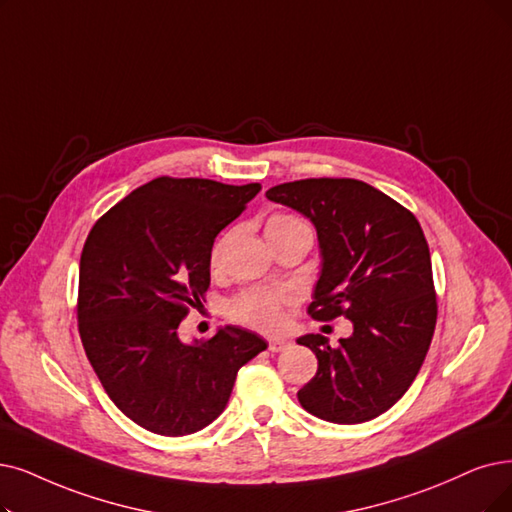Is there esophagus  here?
I'll list each match as a JSON object with an SVG mask.
<instances>
[{
  "mask_svg": "<svg viewBox=\"0 0 512 512\" xmlns=\"http://www.w3.org/2000/svg\"><path fill=\"white\" fill-rule=\"evenodd\" d=\"M290 344H292V342H290L288 338H271V340H269V351H271V353L288 351Z\"/></svg>",
  "mask_w": 512,
  "mask_h": 512,
  "instance_id": "obj_1",
  "label": "esophagus"
}]
</instances>
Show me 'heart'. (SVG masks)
<instances>
[{
  "instance_id": "obj_1",
  "label": "heart",
  "mask_w": 512,
  "mask_h": 512,
  "mask_svg": "<svg viewBox=\"0 0 512 512\" xmlns=\"http://www.w3.org/2000/svg\"><path fill=\"white\" fill-rule=\"evenodd\" d=\"M309 229L306 222L300 220L294 214H275L269 218L267 222V239L269 243L288 237L296 231ZM224 248H227V237L218 239L212 245L210 252V267L218 269L222 256H224ZM294 302V296L290 292L283 290H264V288H252L245 290L241 294H237L229 306H227V315L248 327H254V330L260 332H275L283 325L285 321V309Z\"/></svg>"
}]
</instances>
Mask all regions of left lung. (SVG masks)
I'll return each mask as SVG.
<instances>
[{
  "label": "left lung",
  "instance_id": "left-lung-1",
  "mask_svg": "<svg viewBox=\"0 0 512 512\" xmlns=\"http://www.w3.org/2000/svg\"><path fill=\"white\" fill-rule=\"evenodd\" d=\"M267 197L317 229L323 264L309 315L353 321V336L338 346L321 334L298 338L319 361L298 391L300 405L336 424L384 414L412 386L435 334L437 294L420 222L355 178L283 182Z\"/></svg>",
  "mask_w": 512,
  "mask_h": 512
}]
</instances>
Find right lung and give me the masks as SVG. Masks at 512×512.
<instances>
[{
  "label": "right lung",
  "mask_w": 512,
  "mask_h": 512,
  "mask_svg": "<svg viewBox=\"0 0 512 512\" xmlns=\"http://www.w3.org/2000/svg\"><path fill=\"white\" fill-rule=\"evenodd\" d=\"M262 187L159 176L102 214L79 260L77 327L111 401L138 426L182 437L214 422L239 367L267 349L227 325L185 344L178 325L206 300L210 252Z\"/></svg>",
  "instance_id": "right-lung-1"
}]
</instances>
